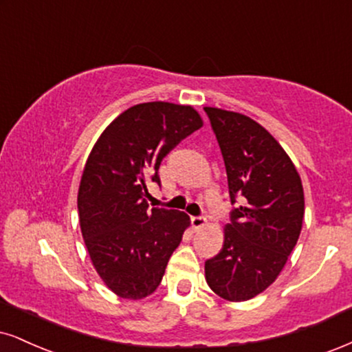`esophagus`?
<instances>
[{
	"label": "esophagus",
	"mask_w": 352,
	"mask_h": 352,
	"mask_svg": "<svg viewBox=\"0 0 352 352\" xmlns=\"http://www.w3.org/2000/svg\"><path fill=\"white\" fill-rule=\"evenodd\" d=\"M190 225H192L194 230L204 228L207 225L206 217H190Z\"/></svg>",
	"instance_id": "esophagus-1"
}]
</instances>
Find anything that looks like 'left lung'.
<instances>
[{
    "label": "left lung",
    "instance_id": "1",
    "mask_svg": "<svg viewBox=\"0 0 352 352\" xmlns=\"http://www.w3.org/2000/svg\"><path fill=\"white\" fill-rule=\"evenodd\" d=\"M219 142L228 177L232 223L220 253L206 261V280L217 296L245 302L277 279L300 235L305 201L292 160L251 117L204 107Z\"/></svg>",
    "mask_w": 352,
    "mask_h": 352
}]
</instances>
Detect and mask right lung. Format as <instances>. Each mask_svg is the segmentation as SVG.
<instances>
[{
    "label": "right lung",
    "instance_id": "right-lung-1",
    "mask_svg": "<svg viewBox=\"0 0 352 352\" xmlns=\"http://www.w3.org/2000/svg\"><path fill=\"white\" fill-rule=\"evenodd\" d=\"M202 125L192 106L137 104L104 129L86 160L78 189L81 233L99 277L120 298L155 292L190 225L184 212L150 210L145 183L160 184L164 156Z\"/></svg>",
    "mask_w": 352,
    "mask_h": 352
}]
</instances>
